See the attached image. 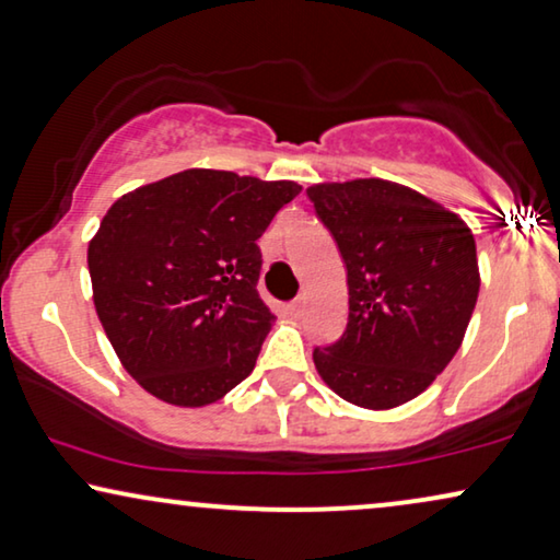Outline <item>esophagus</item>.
I'll return each mask as SVG.
<instances>
[{
  "label": "esophagus",
  "instance_id": "1",
  "mask_svg": "<svg viewBox=\"0 0 560 560\" xmlns=\"http://www.w3.org/2000/svg\"><path fill=\"white\" fill-rule=\"evenodd\" d=\"M289 312L294 314V317H302V312H304V299H302V296L294 299V302L289 304Z\"/></svg>",
  "mask_w": 560,
  "mask_h": 560
}]
</instances>
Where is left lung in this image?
<instances>
[{
    "instance_id": "1",
    "label": "left lung",
    "mask_w": 560,
    "mask_h": 560,
    "mask_svg": "<svg viewBox=\"0 0 560 560\" xmlns=\"http://www.w3.org/2000/svg\"><path fill=\"white\" fill-rule=\"evenodd\" d=\"M348 269L340 342L314 350L337 396L388 411L421 396L444 370L475 312L477 246L444 205L381 177L306 187Z\"/></svg>"
}]
</instances>
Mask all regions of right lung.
Here are the masks:
<instances>
[{
    "mask_svg": "<svg viewBox=\"0 0 560 560\" xmlns=\"http://www.w3.org/2000/svg\"><path fill=\"white\" fill-rule=\"evenodd\" d=\"M302 187L185 170L121 195L89 243L93 304L121 365L179 408L250 375L273 314L258 296L261 238Z\"/></svg>",
    "mask_w": 560,
    "mask_h": 560,
    "instance_id": "1",
    "label": "right lung"
}]
</instances>
